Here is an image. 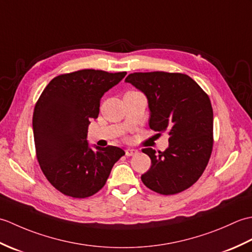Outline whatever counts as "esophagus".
<instances>
[{"label": "esophagus", "instance_id": "1", "mask_svg": "<svg viewBox=\"0 0 252 252\" xmlns=\"http://www.w3.org/2000/svg\"><path fill=\"white\" fill-rule=\"evenodd\" d=\"M138 153L137 149H134V148H127L126 149V156L130 157V156H134V155H136Z\"/></svg>", "mask_w": 252, "mask_h": 252}]
</instances>
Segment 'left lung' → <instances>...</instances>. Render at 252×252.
<instances>
[{
    "instance_id": "1",
    "label": "left lung",
    "mask_w": 252,
    "mask_h": 252,
    "mask_svg": "<svg viewBox=\"0 0 252 252\" xmlns=\"http://www.w3.org/2000/svg\"><path fill=\"white\" fill-rule=\"evenodd\" d=\"M146 95L149 126L168 132L164 152L144 148L152 165L141 179L149 189L174 195L196 183L213 147V110L207 93L190 77L179 72H134L126 78Z\"/></svg>"
}]
</instances>
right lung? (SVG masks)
<instances>
[{"label":"right lung","mask_w":252,"mask_h":252,"mask_svg":"<svg viewBox=\"0 0 252 252\" xmlns=\"http://www.w3.org/2000/svg\"><path fill=\"white\" fill-rule=\"evenodd\" d=\"M126 74L94 69L63 73L53 79L37 99L32 118L36 159L47 181L63 195L96 194L126 154L116 146L92 149L87 140L101 96Z\"/></svg>","instance_id":"1"}]
</instances>
